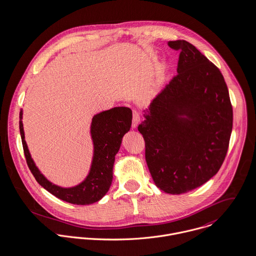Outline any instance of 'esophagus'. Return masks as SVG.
<instances>
[{
	"instance_id": "1",
	"label": "esophagus",
	"mask_w": 256,
	"mask_h": 256,
	"mask_svg": "<svg viewBox=\"0 0 256 256\" xmlns=\"http://www.w3.org/2000/svg\"><path fill=\"white\" fill-rule=\"evenodd\" d=\"M140 119H141L140 113H139L138 111L134 110V111H133V120H132V127H133V128H136V127L138 126V124H139V122H140Z\"/></svg>"
}]
</instances>
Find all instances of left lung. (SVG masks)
Returning a JSON list of instances; mask_svg holds the SVG:
<instances>
[{"instance_id":"left-lung-1","label":"left lung","mask_w":256,"mask_h":256,"mask_svg":"<svg viewBox=\"0 0 256 256\" xmlns=\"http://www.w3.org/2000/svg\"><path fill=\"white\" fill-rule=\"evenodd\" d=\"M180 50L178 74L144 110L138 130L156 187L182 194L207 182L226 158L232 129V108L219 69L185 40L170 41Z\"/></svg>"}]
</instances>
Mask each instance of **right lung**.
<instances>
[{"mask_svg": "<svg viewBox=\"0 0 256 256\" xmlns=\"http://www.w3.org/2000/svg\"><path fill=\"white\" fill-rule=\"evenodd\" d=\"M22 110L20 112V132L28 166L44 189L57 198L76 205H90L100 201L110 190L113 178V166L123 136L130 130L132 110L125 106L113 108L94 115L90 137L94 154L88 176L72 187H62L48 180L37 168L24 139Z\"/></svg>", "mask_w": 256, "mask_h": 256, "instance_id": "obj_1", "label": "right lung"}]
</instances>
